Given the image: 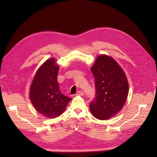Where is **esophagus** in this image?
<instances>
[{
	"label": "esophagus",
	"mask_w": 157,
	"mask_h": 157,
	"mask_svg": "<svg viewBox=\"0 0 157 157\" xmlns=\"http://www.w3.org/2000/svg\"><path fill=\"white\" fill-rule=\"evenodd\" d=\"M76 95H80V96H83L84 95V92L82 91H78V92L76 93Z\"/></svg>",
	"instance_id": "obj_1"
}]
</instances>
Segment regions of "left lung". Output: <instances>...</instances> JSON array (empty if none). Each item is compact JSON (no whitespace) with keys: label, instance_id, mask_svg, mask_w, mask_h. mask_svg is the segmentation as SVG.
Instances as JSON below:
<instances>
[{"label":"left lung","instance_id":"8db88e82","mask_svg":"<svg viewBox=\"0 0 157 157\" xmlns=\"http://www.w3.org/2000/svg\"><path fill=\"white\" fill-rule=\"evenodd\" d=\"M91 71L95 79L96 97L90 109L95 118L109 119L125 105L129 92L128 79L118 63L105 55L98 56Z\"/></svg>","mask_w":157,"mask_h":157}]
</instances>
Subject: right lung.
<instances>
[{
	"mask_svg": "<svg viewBox=\"0 0 157 157\" xmlns=\"http://www.w3.org/2000/svg\"><path fill=\"white\" fill-rule=\"evenodd\" d=\"M55 63V59L51 58L39 68L29 91V98L35 109L48 118L61 115L71 100L60 91L57 82L59 67Z\"/></svg>",
	"mask_w": 157,
	"mask_h": 157,
	"instance_id": "1",
	"label": "right lung"
}]
</instances>
